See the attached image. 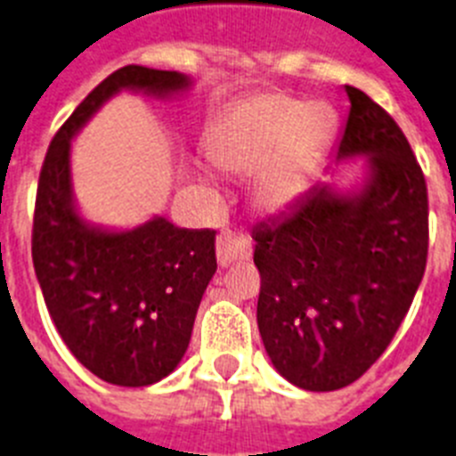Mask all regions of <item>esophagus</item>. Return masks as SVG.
<instances>
[{
    "mask_svg": "<svg viewBox=\"0 0 456 456\" xmlns=\"http://www.w3.org/2000/svg\"><path fill=\"white\" fill-rule=\"evenodd\" d=\"M252 256V245L245 233L223 232L217 236V261L220 266H229L236 261H248Z\"/></svg>",
    "mask_w": 456,
    "mask_h": 456,
    "instance_id": "obj_1",
    "label": "esophagus"
}]
</instances>
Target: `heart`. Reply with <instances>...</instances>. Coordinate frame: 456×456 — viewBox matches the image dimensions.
Instances as JSON below:
<instances>
[{"mask_svg": "<svg viewBox=\"0 0 456 456\" xmlns=\"http://www.w3.org/2000/svg\"><path fill=\"white\" fill-rule=\"evenodd\" d=\"M335 117L323 102L259 98L233 114L213 142V160L233 174L256 176V201L280 208L298 195L330 142Z\"/></svg>", "mask_w": 456, "mask_h": 456, "instance_id": "1", "label": "heart"}]
</instances>
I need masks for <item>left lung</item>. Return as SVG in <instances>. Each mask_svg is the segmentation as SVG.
<instances>
[{"label": "left lung", "mask_w": 456, "mask_h": 456, "mask_svg": "<svg viewBox=\"0 0 456 456\" xmlns=\"http://www.w3.org/2000/svg\"><path fill=\"white\" fill-rule=\"evenodd\" d=\"M351 101L338 158L370 156L358 195L316 185L252 229L256 323L289 383L330 393L365 374L393 342L427 266L425 174L395 118L365 91Z\"/></svg>", "instance_id": "8db88e82"}]
</instances>
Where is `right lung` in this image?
<instances>
[{
    "instance_id": "1",
    "label": "right lung",
    "mask_w": 456,
    "mask_h": 456,
    "mask_svg": "<svg viewBox=\"0 0 456 456\" xmlns=\"http://www.w3.org/2000/svg\"><path fill=\"white\" fill-rule=\"evenodd\" d=\"M188 86L176 70H114L57 130L38 176L31 259L47 312L70 354L112 386H151L176 370L217 268L216 232L174 227L165 217L130 232L82 223L70 190V140L117 91L169 96Z\"/></svg>"
}]
</instances>
